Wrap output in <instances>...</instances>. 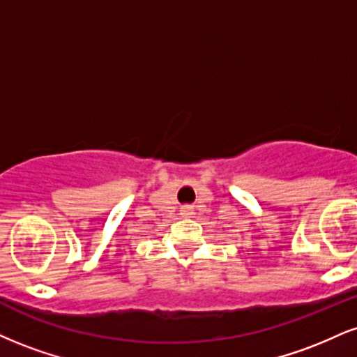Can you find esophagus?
<instances>
[{"mask_svg": "<svg viewBox=\"0 0 357 357\" xmlns=\"http://www.w3.org/2000/svg\"><path fill=\"white\" fill-rule=\"evenodd\" d=\"M179 211H181V216L190 218L192 214V206H181V209H179Z\"/></svg>", "mask_w": 357, "mask_h": 357, "instance_id": "esophagus-1", "label": "esophagus"}]
</instances>
